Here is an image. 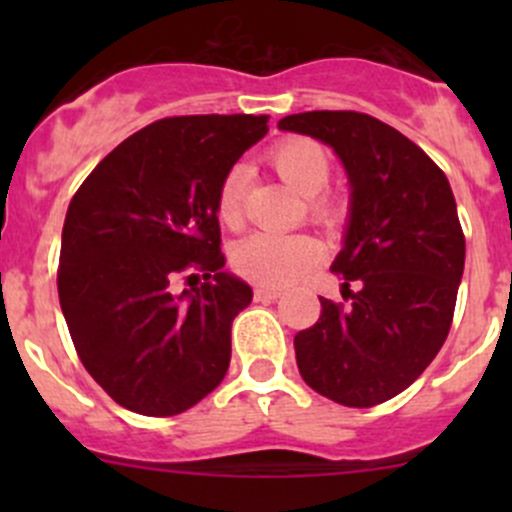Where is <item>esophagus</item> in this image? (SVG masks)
Returning a JSON list of instances; mask_svg holds the SVG:
<instances>
[{"instance_id": "esophagus-1", "label": "esophagus", "mask_w": 512, "mask_h": 512, "mask_svg": "<svg viewBox=\"0 0 512 512\" xmlns=\"http://www.w3.org/2000/svg\"><path fill=\"white\" fill-rule=\"evenodd\" d=\"M280 294H282V289H275V287H255L257 302H270V299H277Z\"/></svg>"}]
</instances>
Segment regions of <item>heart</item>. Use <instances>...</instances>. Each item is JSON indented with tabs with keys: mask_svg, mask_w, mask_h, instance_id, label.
Returning <instances> with one entry per match:
<instances>
[{
	"mask_svg": "<svg viewBox=\"0 0 512 512\" xmlns=\"http://www.w3.org/2000/svg\"><path fill=\"white\" fill-rule=\"evenodd\" d=\"M267 160L289 188L307 198V213L314 223L329 225L339 218V200L327 188L332 175V160L317 141L304 136H289L267 151ZM242 195H245V170L240 165L223 175L215 195V210L227 227L242 225ZM319 247L307 235H270L252 232L242 237L232 250V265L242 277L260 285H287L312 267Z\"/></svg>",
	"mask_w": 512,
	"mask_h": 512,
	"instance_id": "b5f03b06",
	"label": "heart"
}]
</instances>
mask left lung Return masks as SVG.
<instances>
[{"label": "left lung", "instance_id": "8db88e82", "mask_svg": "<svg viewBox=\"0 0 512 512\" xmlns=\"http://www.w3.org/2000/svg\"><path fill=\"white\" fill-rule=\"evenodd\" d=\"M277 126L332 146L352 183L347 242L332 267L344 302L319 297L317 324L294 337L299 374L342 406L384 404L426 371L451 329L466 262L451 185L369 113L307 111Z\"/></svg>", "mask_w": 512, "mask_h": 512}]
</instances>
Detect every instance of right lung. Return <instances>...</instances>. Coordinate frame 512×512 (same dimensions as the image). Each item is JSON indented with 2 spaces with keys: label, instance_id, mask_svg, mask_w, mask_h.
Returning a JSON list of instances; mask_svg holds the SVG:
<instances>
[{
  "label": "right lung",
  "instance_id": "add662e5",
  "mask_svg": "<svg viewBox=\"0 0 512 512\" xmlns=\"http://www.w3.org/2000/svg\"><path fill=\"white\" fill-rule=\"evenodd\" d=\"M267 116H170L113 148L71 198L56 287L81 364L123 409L188 411L225 379L252 299L223 272L218 185ZM204 285L172 292V282Z\"/></svg>",
  "mask_w": 512,
  "mask_h": 512
}]
</instances>
